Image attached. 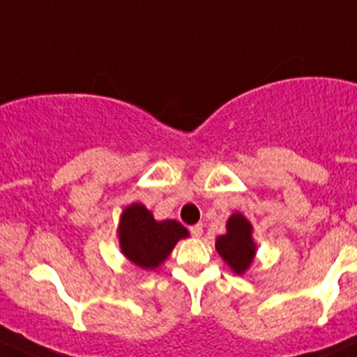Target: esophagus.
<instances>
[{
    "label": "esophagus",
    "instance_id": "esophagus-1",
    "mask_svg": "<svg viewBox=\"0 0 357 357\" xmlns=\"http://www.w3.org/2000/svg\"><path fill=\"white\" fill-rule=\"evenodd\" d=\"M190 231H192V235L195 236V238H199V236H202V233H204V228H202V225H195L190 228Z\"/></svg>",
    "mask_w": 357,
    "mask_h": 357
}]
</instances>
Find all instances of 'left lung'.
Returning a JSON list of instances; mask_svg holds the SVG:
<instances>
[{
	"label": "left lung",
	"mask_w": 357,
	"mask_h": 357,
	"mask_svg": "<svg viewBox=\"0 0 357 357\" xmlns=\"http://www.w3.org/2000/svg\"><path fill=\"white\" fill-rule=\"evenodd\" d=\"M254 226L242 212H233L226 221V233L215 238V250L235 275L242 276L250 269L257 254Z\"/></svg>",
	"instance_id": "obj_1"
}]
</instances>
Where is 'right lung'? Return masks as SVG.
<instances>
[{"mask_svg":"<svg viewBox=\"0 0 357 357\" xmlns=\"http://www.w3.org/2000/svg\"><path fill=\"white\" fill-rule=\"evenodd\" d=\"M119 247L131 264L153 271L164 264L172 248L190 233L176 219L157 221L152 212L139 202H132L122 211L117 226Z\"/></svg>","mask_w":357,"mask_h":357,"instance_id":"right-lung-1","label":"right lung"}]
</instances>
